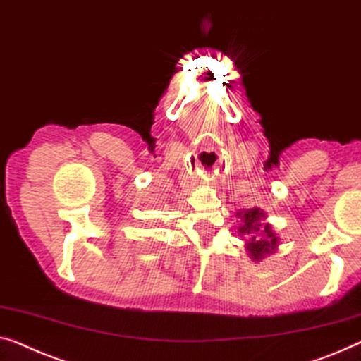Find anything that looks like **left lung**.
I'll return each instance as SVG.
<instances>
[{
  "label": "left lung",
  "mask_w": 361,
  "mask_h": 361,
  "mask_svg": "<svg viewBox=\"0 0 361 361\" xmlns=\"http://www.w3.org/2000/svg\"><path fill=\"white\" fill-rule=\"evenodd\" d=\"M238 215L243 220V225L238 228L241 235L248 236V243H246V250H248L250 256L255 261H259L269 252H272L277 248L279 238L276 233L272 232L271 225L261 224V219L266 215L261 209H250V211H241Z\"/></svg>",
  "instance_id": "8db88e82"
}]
</instances>
